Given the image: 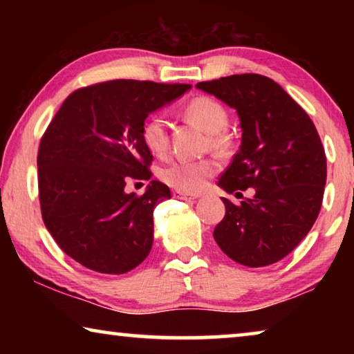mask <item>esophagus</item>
Here are the masks:
<instances>
[{
	"label": "esophagus",
	"mask_w": 354,
	"mask_h": 354,
	"mask_svg": "<svg viewBox=\"0 0 354 354\" xmlns=\"http://www.w3.org/2000/svg\"><path fill=\"white\" fill-rule=\"evenodd\" d=\"M173 196H175V198H179V200H196V198H198V195L184 194V192H179V190L173 192Z\"/></svg>",
	"instance_id": "34e87169"
}]
</instances>
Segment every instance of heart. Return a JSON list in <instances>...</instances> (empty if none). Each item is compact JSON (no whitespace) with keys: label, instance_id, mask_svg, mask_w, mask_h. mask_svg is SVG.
<instances>
[{"label":"heart","instance_id":"heart-1","mask_svg":"<svg viewBox=\"0 0 354 354\" xmlns=\"http://www.w3.org/2000/svg\"><path fill=\"white\" fill-rule=\"evenodd\" d=\"M185 113L196 124L211 133V145L223 149L227 145L221 131L227 124V112L217 100L196 97L185 104ZM140 137L143 145L156 156H164L169 149V122L160 113L148 117L142 124ZM217 171V164L211 159H176L159 170V178L170 187L184 194H198L207 185V181Z\"/></svg>","mask_w":354,"mask_h":354}]
</instances>
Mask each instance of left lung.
<instances>
[{
  "mask_svg": "<svg viewBox=\"0 0 354 354\" xmlns=\"http://www.w3.org/2000/svg\"><path fill=\"white\" fill-rule=\"evenodd\" d=\"M196 87L234 107L242 145L218 179L227 194L254 189L241 205L221 198L223 220L214 239L226 256L247 267L283 259L319 217L326 156L306 111L273 80L256 73L198 82Z\"/></svg>",
  "mask_w": 354,
  "mask_h": 354,
  "instance_id": "1",
  "label": "left lung"
}]
</instances>
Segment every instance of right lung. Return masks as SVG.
I'll list each match as a JSON object with an SVG mask.
<instances>
[{
    "instance_id": "1",
    "label": "right lung",
    "mask_w": 354,
    "mask_h": 354,
    "mask_svg": "<svg viewBox=\"0 0 354 354\" xmlns=\"http://www.w3.org/2000/svg\"><path fill=\"white\" fill-rule=\"evenodd\" d=\"M190 84L115 80L70 93L41 136L39 200L46 230L65 254L93 272L133 270L153 247V211L170 189L151 181L143 195L129 181L151 178L153 156L140 129L149 112Z\"/></svg>"
}]
</instances>
